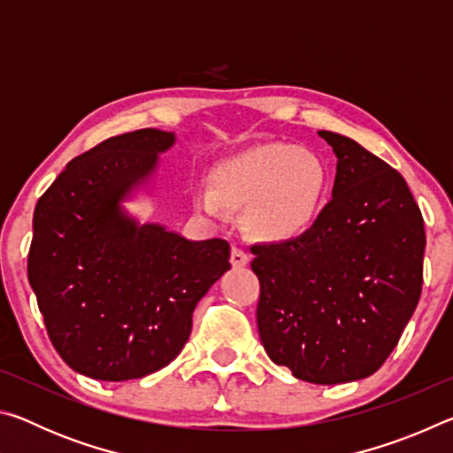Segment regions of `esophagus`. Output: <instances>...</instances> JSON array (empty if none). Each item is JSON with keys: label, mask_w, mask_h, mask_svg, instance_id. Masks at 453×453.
I'll use <instances>...</instances> for the list:
<instances>
[{"label": "esophagus", "mask_w": 453, "mask_h": 453, "mask_svg": "<svg viewBox=\"0 0 453 453\" xmlns=\"http://www.w3.org/2000/svg\"><path fill=\"white\" fill-rule=\"evenodd\" d=\"M229 262H232L234 267H245L250 264V256L240 248H232V257H229Z\"/></svg>", "instance_id": "34e87169"}]
</instances>
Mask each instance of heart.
<instances>
[{
    "mask_svg": "<svg viewBox=\"0 0 453 453\" xmlns=\"http://www.w3.org/2000/svg\"><path fill=\"white\" fill-rule=\"evenodd\" d=\"M329 188V170L318 151L294 143L256 145L211 172V189H196L199 211L221 203L245 210V227L262 242H291L318 219Z\"/></svg>",
    "mask_w": 453,
    "mask_h": 453,
    "instance_id": "heart-1",
    "label": "heart"
}]
</instances>
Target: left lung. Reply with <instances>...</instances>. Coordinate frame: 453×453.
Here are the masks:
<instances>
[{"label": "left lung", "mask_w": 453, "mask_h": 453, "mask_svg": "<svg viewBox=\"0 0 453 453\" xmlns=\"http://www.w3.org/2000/svg\"><path fill=\"white\" fill-rule=\"evenodd\" d=\"M337 172L329 202L291 242L257 243V329L273 364L334 386L378 372L424 281V218L408 183L357 142L318 132Z\"/></svg>", "instance_id": "obj_1"}]
</instances>
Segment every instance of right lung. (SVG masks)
Here are the masks:
<instances>
[{"mask_svg":"<svg viewBox=\"0 0 453 453\" xmlns=\"http://www.w3.org/2000/svg\"><path fill=\"white\" fill-rule=\"evenodd\" d=\"M175 134L137 129L81 153L34 211L27 278L61 359L126 381L162 370L191 334L197 302L229 267V243L191 242L124 210Z\"/></svg>","mask_w":453,"mask_h":453,"instance_id":"1","label":"right lung"}]
</instances>
